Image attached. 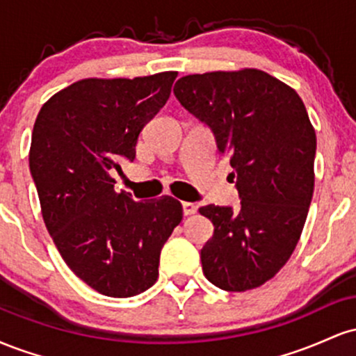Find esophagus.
I'll list each match as a JSON object with an SVG mask.
<instances>
[{"label": "esophagus", "instance_id": "1", "mask_svg": "<svg viewBox=\"0 0 356 356\" xmlns=\"http://www.w3.org/2000/svg\"><path fill=\"white\" fill-rule=\"evenodd\" d=\"M182 211H184V216H192L195 211H197V206L192 202H182Z\"/></svg>", "mask_w": 356, "mask_h": 356}]
</instances>
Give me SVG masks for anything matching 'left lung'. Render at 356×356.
Here are the masks:
<instances>
[{"label": "left lung", "mask_w": 356, "mask_h": 356, "mask_svg": "<svg viewBox=\"0 0 356 356\" xmlns=\"http://www.w3.org/2000/svg\"><path fill=\"white\" fill-rule=\"evenodd\" d=\"M174 93L209 125L241 197L239 211L199 209L214 224L204 276L224 291L257 288L288 263L312 204L316 134L303 100L256 68L182 76Z\"/></svg>", "instance_id": "obj_1"}]
</instances>
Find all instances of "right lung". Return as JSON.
I'll return each mask as SVG.
<instances>
[{"label":"right lung","instance_id":"obj_1","mask_svg":"<svg viewBox=\"0 0 356 356\" xmlns=\"http://www.w3.org/2000/svg\"><path fill=\"white\" fill-rule=\"evenodd\" d=\"M177 72L85 79L44 102L30 170L44 226L67 266L112 298L136 296L159 277L161 249L182 220L170 195L136 202L112 170L136 159L138 134L169 100Z\"/></svg>","mask_w":356,"mask_h":356}]
</instances>
